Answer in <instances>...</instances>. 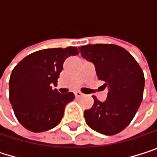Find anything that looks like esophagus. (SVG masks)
<instances>
[{
	"label": "esophagus",
	"instance_id": "1",
	"mask_svg": "<svg viewBox=\"0 0 157 157\" xmlns=\"http://www.w3.org/2000/svg\"><path fill=\"white\" fill-rule=\"evenodd\" d=\"M75 94L76 97H81V96H82V94L81 92H75Z\"/></svg>",
	"mask_w": 157,
	"mask_h": 157
}]
</instances>
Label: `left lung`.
Listing matches in <instances>:
<instances>
[{"label":"left lung","mask_w":157,"mask_h":157,"mask_svg":"<svg viewBox=\"0 0 157 157\" xmlns=\"http://www.w3.org/2000/svg\"><path fill=\"white\" fill-rule=\"evenodd\" d=\"M81 55L93 63L99 80L107 86L105 102L93 96L94 103L84 111L86 124L93 130L113 136L133 120L143 99L144 76L135 58L114 44H88L79 47Z\"/></svg>","instance_id":"1"}]
</instances>
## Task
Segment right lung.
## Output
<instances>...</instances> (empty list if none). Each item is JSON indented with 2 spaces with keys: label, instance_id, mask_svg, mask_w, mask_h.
I'll list each match as a JSON object with an SVG mask.
<instances>
[{
  "label": "right lung",
  "instance_id": "obj_1",
  "mask_svg": "<svg viewBox=\"0 0 157 157\" xmlns=\"http://www.w3.org/2000/svg\"><path fill=\"white\" fill-rule=\"evenodd\" d=\"M78 53L73 46L44 49L29 54L14 67L9 81L10 103L26 129L44 132L61 122L75 94H60L52 85L57 84L65 59Z\"/></svg>",
  "mask_w": 157,
  "mask_h": 157
}]
</instances>
